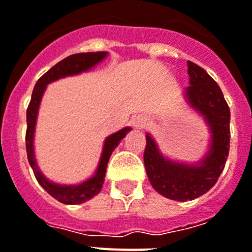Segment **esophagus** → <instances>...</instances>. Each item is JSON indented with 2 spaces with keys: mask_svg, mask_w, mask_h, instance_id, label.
Here are the masks:
<instances>
[{
  "mask_svg": "<svg viewBox=\"0 0 252 252\" xmlns=\"http://www.w3.org/2000/svg\"><path fill=\"white\" fill-rule=\"evenodd\" d=\"M130 124L134 129H142L146 124V118L142 115H137L133 116L132 119H130Z\"/></svg>",
  "mask_w": 252,
  "mask_h": 252,
  "instance_id": "obj_1",
  "label": "esophagus"
}]
</instances>
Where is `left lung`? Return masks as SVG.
Wrapping results in <instances>:
<instances>
[{
    "instance_id": "left-lung-1",
    "label": "left lung",
    "mask_w": 252,
    "mask_h": 252,
    "mask_svg": "<svg viewBox=\"0 0 252 252\" xmlns=\"http://www.w3.org/2000/svg\"><path fill=\"white\" fill-rule=\"evenodd\" d=\"M189 87L183 97L186 105L202 116L210 130L208 150L194 163L168 158L146 133L144 161L151 186L168 199L186 202L203 195L216 184L229 154L230 111L216 81L195 63L188 62Z\"/></svg>"
}]
</instances>
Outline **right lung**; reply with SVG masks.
I'll return each mask as SVG.
<instances>
[{
    "mask_svg": "<svg viewBox=\"0 0 252 252\" xmlns=\"http://www.w3.org/2000/svg\"><path fill=\"white\" fill-rule=\"evenodd\" d=\"M107 52H97V53H80V54L69 55L63 61L58 62L54 67L49 69L48 72L42 75L37 80L34 85V89L32 92V98H31L30 106L27 110V133H26V147L27 157L30 165L33 169V173L36 176V180L38 181L42 188L48 191L53 198L59 200L61 203L64 204H80L87 202L99 194L102 189V185L105 183L106 168L107 163L110 160L112 151L120 144V141L126 136V133L132 130L130 126H126L118 132L112 133L108 137H106L103 147H102V154L98 167L95 169L93 176L80 184L75 185H63V184H57L52 180H49L44 173L41 172L40 167L36 160L34 155V130H36V123H37L38 108H40L41 99L44 95L46 87L53 81H57L59 79L67 76H76L83 72H88L92 68L99 64L103 59L107 58Z\"/></svg>",
    "mask_w": 252,
    "mask_h": 252,
    "instance_id": "obj_1",
    "label": "right lung"
}]
</instances>
